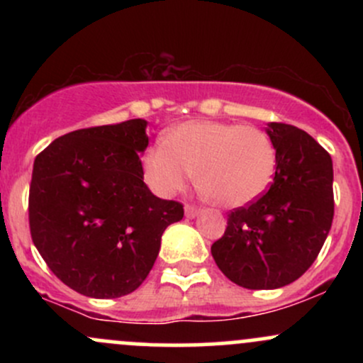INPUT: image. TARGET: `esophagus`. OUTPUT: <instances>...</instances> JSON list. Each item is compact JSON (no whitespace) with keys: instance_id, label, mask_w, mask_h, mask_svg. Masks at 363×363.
I'll return each mask as SVG.
<instances>
[{"instance_id":"34e87169","label":"esophagus","mask_w":363,"mask_h":363,"mask_svg":"<svg viewBox=\"0 0 363 363\" xmlns=\"http://www.w3.org/2000/svg\"><path fill=\"white\" fill-rule=\"evenodd\" d=\"M198 213H199V210L196 206H193V205H186L184 206V215L187 216V218H194V216Z\"/></svg>"}]
</instances>
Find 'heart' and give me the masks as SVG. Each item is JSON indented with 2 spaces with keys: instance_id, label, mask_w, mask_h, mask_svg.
<instances>
[{
  "instance_id": "1",
  "label": "heart",
  "mask_w": 363,
  "mask_h": 363,
  "mask_svg": "<svg viewBox=\"0 0 363 363\" xmlns=\"http://www.w3.org/2000/svg\"><path fill=\"white\" fill-rule=\"evenodd\" d=\"M274 170L272 138L256 126L225 121L179 124L143 155L145 181L158 196L177 194L196 174L208 198L230 208L245 206L264 194Z\"/></svg>"
}]
</instances>
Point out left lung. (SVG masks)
<instances>
[{"label":"left lung","instance_id":"1","mask_svg":"<svg viewBox=\"0 0 363 363\" xmlns=\"http://www.w3.org/2000/svg\"><path fill=\"white\" fill-rule=\"evenodd\" d=\"M277 148L269 189L228 213L211 254L230 281L249 290H272L301 278L315 261L335 215L333 160L302 129L269 123Z\"/></svg>","mask_w":363,"mask_h":363}]
</instances>
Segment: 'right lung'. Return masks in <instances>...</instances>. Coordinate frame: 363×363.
Wrapping results in <instances>:
<instances>
[{
  "label": "right lung",
  "mask_w": 363,
  "mask_h": 363,
  "mask_svg": "<svg viewBox=\"0 0 363 363\" xmlns=\"http://www.w3.org/2000/svg\"><path fill=\"white\" fill-rule=\"evenodd\" d=\"M147 121L72 131L35 157L28 193L34 245L78 294L118 298L135 291L160 251L162 234L184 216L143 182Z\"/></svg>",
  "instance_id": "obj_1"
}]
</instances>
